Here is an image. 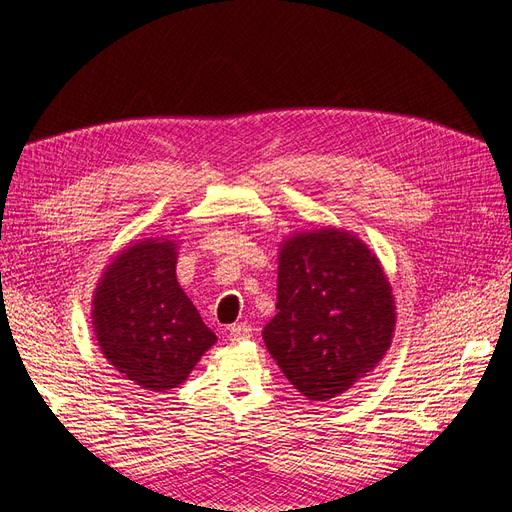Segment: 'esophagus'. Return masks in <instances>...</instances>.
<instances>
[{
	"label": "esophagus",
	"mask_w": 512,
	"mask_h": 512,
	"mask_svg": "<svg viewBox=\"0 0 512 512\" xmlns=\"http://www.w3.org/2000/svg\"><path fill=\"white\" fill-rule=\"evenodd\" d=\"M228 335H230V342H245V339L252 337V327H250V324H245V322L232 324Z\"/></svg>",
	"instance_id": "34e87169"
}]
</instances>
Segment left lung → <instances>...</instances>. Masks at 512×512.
I'll use <instances>...</instances> for the list:
<instances>
[{"label": "left lung", "mask_w": 512, "mask_h": 512, "mask_svg": "<svg viewBox=\"0 0 512 512\" xmlns=\"http://www.w3.org/2000/svg\"><path fill=\"white\" fill-rule=\"evenodd\" d=\"M277 314L262 339L303 397L329 401L391 348L395 297L380 258L337 226L299 230L277 252Z\"/></svg>", "instance_id": "obj_1"}]
</instances>
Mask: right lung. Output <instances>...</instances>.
<instances>
[{"label":"right lung","instance_id":"add662e5","mask_svg":"<svg viewBox=\"0 0 512 512\" xmlns=\"http://www.w3.org/2000/svg\"><path fill=\"white\" fill-rule=\"evenodd\" d=\"M177 239L128 243L94 290L91 324L119 374L151 393L177 389L218 337L177 282Z\"/></svg>","mask_w":512,"mask_h":512}]
</instances>
